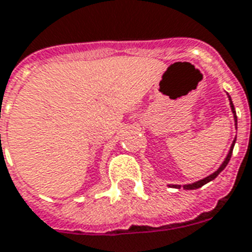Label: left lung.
Segmentation results:
<instances>
[{"label":"left lung","mask_w":252,"mask_h":252,"mask_svg":"<svg viewBox=\"0 0 252 252\" xmlns=\"http://www.w3.org/2000/svg\"><path fill=\"white\" fill-rule=\"evenodd\" d=\"M228 101H230V107H231L232 114H234V121H235V127H236V126H238V121H236L235 107H234V103H232L231 97H230V95H228ZM235 141H236V137H235V139L232 141L231 147H230V150H228V154H227V157L224 158V160H223L222 164L219 166V169L217 170V171H214L213 174H210L209 177L203 178V179H200V181H196V182H194V183H189V185H185V186H183V189H185V190H195V189H199V187H202L203 185H206V183L211 182V181H214L215 178L218 177L219 174L222 173L223 170H224V167H226L227 164H228V162H230V158H231V155H232V149H234V146H235ZM170 187H175V189H179L181 186H179V185H170Z\"/></svg>","instance_id":"1"}]
</instances>
